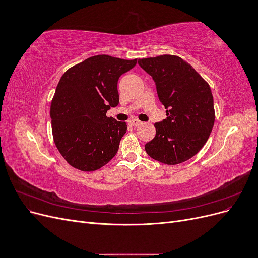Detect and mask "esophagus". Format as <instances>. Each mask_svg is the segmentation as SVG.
I'll return each mask as SVG.
<instances>
[{"label": "esophagus", "instance_id": "esophagus-1", "mask_svg": "<svg viewBox=\"0 0 258 258\" xmlns=\"http://www.w3.org/2000/svg\"><path fill=\"white\" fill-rule=\"evenodd\" d=\"M128 123L130 124L131 127H139V126H141L142 124V122L140 121V120H138V119H136V118H134V119H130L129 121H128Z\"/></svg>", "mask_w": 258, "mask_h": 258}]
</instances>
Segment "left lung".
<instances>
[{
  "label": "left lung",
  "instance_id": "obj_1",
  "mask_svg": "<svg viewBox=\"0 0 258 258\" xmlns=\"http://www.w3.org/2000/svg\"><path fill=\"white\" fill-rule=\"evenodd\" d=\"M156 83L167 119L156 122V136L145 144L155 160L177 165L190 159L206 144L215 111L209 84L189 63L173 54L139 59Z\"/></svg>",
  "mask_w": 258,
  "mask_h": 258
}]
</instances>
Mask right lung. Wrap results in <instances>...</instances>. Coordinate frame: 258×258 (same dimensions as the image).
I'll use <instances>...</instances> for the list:
<instances>
[{
	"label": "right lung",
	"mask_w": 258,
	"mask_h": 258,
	"mask_svg": "<svg viewBox=\"0 0 258 258\" xmlns=\"http://www.w3.org/2000/svg\"><path fill=\"white\" fill-rule=\"evenodd\" d=\"M137 64L98 54L70 68L61 76L50 104L53 142L70 166L96 171L118 151L127 123L107 117L119 102L117 82Z\"/></svg>",
	"instance_id": "1"
}]
</instances>
